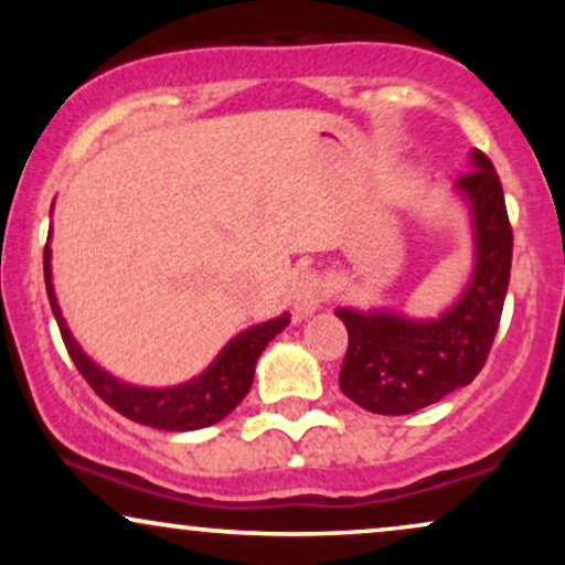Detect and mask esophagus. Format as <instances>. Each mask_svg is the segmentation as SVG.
I'll list each match as a JSON object with an SVG mask.
<instances>
[{"instance_id":"esophagus-1","label":"esophagus","mask_w":565,"mask_h":565,"mask_svg":"<svg viewBox=\"0 0 565 565\" xmlns=\"http://www.w3.org/2000/svg\"><path fill=\"white\" fill-rule=\"evenodd\" d=\"M323 300H327V284H323L319 274H305L295 284V289H291V305H295V313L300 319H308L310 313H316Z\"/></svg>"}]
</instances>
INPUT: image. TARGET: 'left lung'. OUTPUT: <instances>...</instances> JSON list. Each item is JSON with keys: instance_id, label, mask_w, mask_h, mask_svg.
<instances>
[{"instance_id": "left-lung-1", "label": "left lung", "mask_w": 565, "mask_h": 565, "mask_svg": "<svg viewBox=\"0 0 565 565\" xmlns=\"http://www.w3.org/2000/svg\"><path fill=\"white\" fill-rule=\"evenodd\" d=\"M472 231V270L438 319L391 308H337L348 329L340 391L374 414H412L470 385L489 359L510 284L512 231L499 174L470 153V172L454 183Z\"/></svg>"}]
</instances>
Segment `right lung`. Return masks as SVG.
<instances>
[{"label": "right lung", "mask_w": 565, "mask_h": 565, "mask_svg": "<svg viewBox=\"0 0 565 565\" xmlns=\"http://www.w3.org/2000/svg\"><path fill=\"white\" fill-rule=\"evenodd\" d=\"M50 260H53V249H50L47 242V246H44V284H47L50 308H53V316L57 321V329H61L63 342H66L71 361H74L82 377L89 382V387L108 406L125 414L132 423L157 427V430H201V427H210L220 423L223 417H228L233 408L242 404L244 395L249 393L252 380H255L257 359H260L263 350L268 348V342L276 334H281L289 327V313H281L276 319L244 329L242 334L233 337L228 345L220 350L217 359L199 377L180 382V385H129V382L114 377L106 369L97 366L84 353L79 342L74 340L66 319H63L61 305H57L53 287V265H50Z\"/></svg>", "instance_id": "obj_1"}]
</instances>
